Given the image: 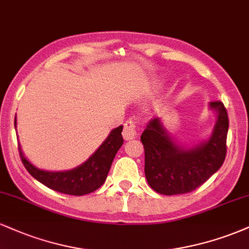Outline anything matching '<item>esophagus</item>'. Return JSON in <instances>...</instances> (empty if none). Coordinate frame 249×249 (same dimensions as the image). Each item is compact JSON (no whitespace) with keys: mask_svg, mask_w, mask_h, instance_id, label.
Wrapping results in <instances>:
<instances>
[{"mask_svg":"<svg viewBox=\"0 0 249 249\" xmlns=\"http://www.w3.org/2000/svg\"><path fill=\"white\" fill-rule=\"evenodd\" d=\"M137 136L136 131V122L132 118H128L124 124V130H123V137L125 141H130Z\"/></svg>","mask_w":249,"mask_h":249,"instance_id":"esophagus-1","label":"esophagus"}]
</instances>
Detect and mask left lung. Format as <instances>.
<instances>
[{"instance_id":"left-lung-1","label":"left lung","mask_w":249,"mask_h":249,"mask_svg":"<svg viewBox=\"0 0 249 249\" xmlns=\"http://www.w3.org/2000/svg\"><path fill=\"white\" fill-rule=\"evenodd\" d=\"M216 122L208 141L187 148L180 146L162 126L151 119L142 133L145 150V177L150 187L165 196L192 192L221 167L226 158L228 115L221 102H211Z\"/></svg>"}]
</instances>
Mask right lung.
<instances>
[{
  "label": "right lung",
  "instance_id": "add662e5",
  "mask_svg": "<svg viewBox=\"0 0 249 249\" xmlns=\"http://www.w3.org/2000/svg\"><path fill=\"white\" fill-rule=\"evenodd\" d=\"M122 131V125L113 128L101 146L97 148L96 152L87 161L72 170L62 171V172L39 170L25 158L21 146L18 145L19 157L28 172L47 187L56 192L70 194V196H84L98 190L104 184L113 158L124 142Z\"/></svg>",
  "mask_w": 249,
  "mask_h": 249
}]
</instances>
